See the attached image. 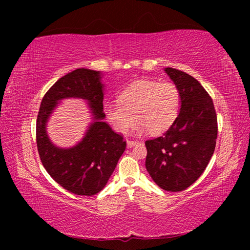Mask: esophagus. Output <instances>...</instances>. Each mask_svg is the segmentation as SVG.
Returning <instances> with one entry per match:
<instances>
[{
  "label": "esophagus",
  "mask_w": 250,
  "mask_h": 250,
  "mask_svg": "<svg viewBox=\"0 0 250 250\" xmlns=\"http://www.w3.org/2000/svg\"><path fill=\"white\" fill-rule=\"evenodd\" d=\"M126 145H128V147H132L134 146L139 145V142L134 141V140H128V141H126Z\"/></svg>",
  "instance_id": "34e87169"
}]
</instances>
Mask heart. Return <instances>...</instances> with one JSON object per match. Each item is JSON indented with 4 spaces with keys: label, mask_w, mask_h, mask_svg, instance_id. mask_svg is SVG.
<instances>
[{
    "label": "heart",
    "mask_w": 250,
    "mask_h": 250,
    "mask_svg": "<svg viewBox=\"0 0 250 250\" xmlns=\"http://www.w3.org/2000/svg\"><path fill=\"white\" fill-rule=\"evenodd\" d=\"M119 100L107 101L104 115L118 132L125 133L133 124L134 131L162 134L174 125L181 109V92L175 83L137 80L124 88Z\"/></svg>",
    "instance_id": "b5f03b06"
}]
</instances>
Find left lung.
<instances>
[{
    "label": "left lung",
    "instance_id": "obj_1",
    "mask_svg": "<svg viewBox=\"0 0 250 250\" xmlns=\"http://www.w3.org/2000/svg\"><path fill=\"white\" fill-rule=\"evenodd\" d=\"M181 92L179 117L163 137L146 141V167L161 188L180 192L195 182L216 146L217 116L204 87L184 71L166 68Z\"/></svg>",
    "mask_w": 250,
    "mask_h": 250
}]
</instances>
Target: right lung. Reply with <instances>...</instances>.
<instances>
[{"instance_id": "1", "label": "right lung", "mask_w": 250, "mask_h": 250, "mask_svg": "<svg viewBox=\"0 0 250 250\" xmlns=\"http://www.w3.org/2000/svg\"><path fill=\"white\" fill-rule=\"evenodd\" d=\"M100 73L79 68L62 76L46 92L36 120V143L42 163L55 182L76 195L99 193L115 171L126 142L103 121L104 84ZM82 98L90 101L95 121L77 146L61 149L49 141L45 124L58 100Z\"/></svg>"}]
</instances>
